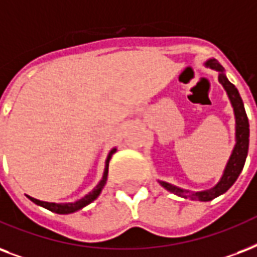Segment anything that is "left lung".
Returning <instances> with one entry per match:
<instances>
[{
  "label": "left lung",
  "mask_w": 257,
  "mask_h": 257,
  "mask_svg": "<svg viewBox=\"0 0 257 257\" xmlns=\"http://www.w3.org/2000/svg\"><path fill=\"white\" fill-rule=\"evenodd\" d=\"M205 66L218 72V81L228 94L229 101H230V105L233 107V113H234V120H236V144L233 147L232 154L229 156L228 163L225 166L221 179L211 189L202 190V191H190V190L181 189V187L167 183V182L159 181L160 186L170 193L176 194L182 198H190L193 201H202V202H207V201L217 198L218 195L228 191L232 187L233 183L237 181L238 175H240V172L242 171V167L245 164L248 146H249V122H248V117H246L244 103H242L241 97L238 94V90L236 89V86L229 82V79L225 75L224 67L215 59H207L205 62Z\"/></svg>",
  "instance_id": "obj_1"
}]
</instances>
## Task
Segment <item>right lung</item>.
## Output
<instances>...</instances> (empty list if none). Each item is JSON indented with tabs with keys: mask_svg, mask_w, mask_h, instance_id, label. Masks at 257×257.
<instances>
[{
	"mask_svg": "<svg viewBox=\"0 0 257 257\" xmlns=\"http://www.w3.org/2000/svg\"><path fill=\"white\" fill-rule=\"evenodd\" d=\"M117 148H111L109 155H107L106 158V162H105V170H103V175H102V179L99 181L95 187H94L89 194H86L83 198H81L79 201H75V202H68V203H55V202H46V201H40V199H36V198H32V197H29L28 198L32 201L33 203H36L39 206L44 207L47 210L50 211H54V213H58V214H70V213H74V211H78L83 209L85 206H87L89 203H91L94 199L98 198V195L101 194L102 191L103 186L106 185V181H107V171H109V162L111 159V155L114 154Z\"/></svg>",
	"mask_w": 257,
	"mask_h": 257,
	"instance_id": "add662e5",
	"label": "right lung"
}]
</instances>
